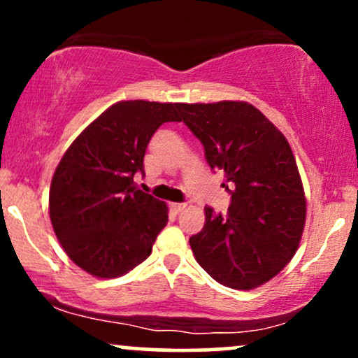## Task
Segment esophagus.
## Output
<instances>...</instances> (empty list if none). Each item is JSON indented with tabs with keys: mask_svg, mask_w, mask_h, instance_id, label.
<instances>
[{
	"mask_svg": "<svg viewBox=\"0 0 358 358\" xmlns=\"http://www.w3.org/2000/svg\"><path fill=\"white\" fill-rule=\"evenodd\" d=\"M187 207H188L187 203H171V208H173L175 213H180V212H183L185 208H187Z\"/></svg>",
	"mask_w": 358,
	"mask_h": 358,
	"instance_id": "esophagus-1",
	"label": "esophagus"
}]
</instances>
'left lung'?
Returning a JSON list of instances; mask_svg holds the SVG:
<instances>
[{"label": "left lung", "instance_id": "1", "mask_svg": "<svg viewBox=\"0 0 358 358\" xmlns=\"http://www.w3.org/2000/svg\"><path fill=\"white\" fill-rule=\"evenodd\" d=\"M178 110L231 193L225 215L205 207L203 229L190 237L193 256L220 285L254 289L291 261L305 227L306 199L289 143L249 102L180 104Z\"/></svg>", "mask_w": 358, "mask_h": 358}]
</instances>
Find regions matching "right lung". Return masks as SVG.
Returning <instances> with one entry per match:
<instances>
[{
    "label": "right lung",
    "mask_w": 358,
    "mask_h": 358,
    "mask_svg": "<svg viewBox=\"0 0 358 358\" xmlns=\"http://www.w3.org/2000/svg\"><path fill=\"white\" fill-rule=\"evenodd\" d=\"M171 102L121 101L69 146L53 173L48 210L67 256L96 278L141 264L168 222V207L138 190L145 153L163 122L180 121Z\"/></svg>",
    "instance_id": "right-lung-1"
}]
</instances>
